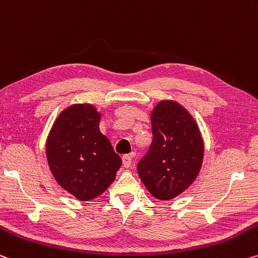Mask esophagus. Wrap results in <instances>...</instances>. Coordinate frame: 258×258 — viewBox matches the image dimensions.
<instances>
[{
    "label": "esophagus",
    "instance_id": "34e87169",
    "mask_svg": "<svg viewBox=\"0 0 258 258\" xmlns=\"http://www.w3.org/2000/svg\"><path fill=\"white\" fill-rule=\"evenodd\" d=\"M121 159H122V165H124V167H126V169L132 164V157H131L130 155H124Z\"/></svg>",
    "mask_w": 258,
    "mask_h": 258
}]
</instances>
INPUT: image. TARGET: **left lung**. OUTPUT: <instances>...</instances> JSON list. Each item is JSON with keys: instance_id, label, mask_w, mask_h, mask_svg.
<instances>
[{"instance_id": "1", "label": "left lung", "mask_w": 258, "mask_h": 258, "mask_svg": "<svg viewBox=\"0 0 258 258\" xmlns=\"http://www.w3.org/2000/svg\"><path fill=\"white\" fill-rule=\"evenodd\" d=\"M153 142L138 163V173L150 194L171 200L198 177L204 146L199 126L175 101H161L150 114Z\"/></svg>"}]
</instances>
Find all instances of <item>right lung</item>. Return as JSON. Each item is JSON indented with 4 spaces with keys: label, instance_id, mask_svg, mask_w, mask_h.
<instances>
[{
    "label": "right lung",
    "instance_id": "obj_1",
    "mask_svg": "<svg viewBox=\"0 0 258 258\" xmlns=\"http://www.w3.org/2000/svg\"><path fill=\"white\" fill-rule=\"evenodd\" d=\"M101 113L92 104H73L59 113L46 145L56 181L80 201L101 195L121 166L109 139L100 131Z\"/></svg>",
    "mask_w": 258,
    "mask_h": 258
}]
</instances>
